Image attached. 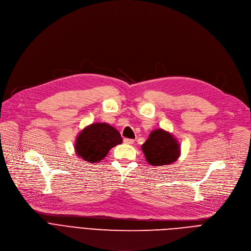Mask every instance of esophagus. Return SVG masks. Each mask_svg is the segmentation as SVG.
Returning <instances> with one entry per match:
<instances>
[{"label": "esophagus", "instance_id": "obj_1", "mask_svg": "<svg viewBox=\"0 0 251 251\" xmlns=\"http://www.w3.org/2000/svg\"><path fill=\"white\" fill-rule=\"evenodd\" d=\"M124 143L126 145H132L134 143V141L131 140V138H124Z\"/></svg>", "mask_w": 251, "mask_h": 251}]
</instances>
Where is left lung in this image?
I'll return each mask as SVG.
<instances>
[{"instance_id":"left-lung-1","label":"left lung","mask_w":251,"mask_h":251,"mask_svg":"<svg viewBox=\"0 0 251 251\" xmlns=\"http://www.w3.org/2000/svg\"><path fill=\"white\" fill-rule=\"evenodd\" d=\"M147 161L152 166L172 164L180 155V146L176 138L169 131L157 128L150 133L142 146Z\"/></svg>"}]
</instances>
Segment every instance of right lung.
<instances>
[{
    "mask_svg": "<svg viewBox=\"0 0 251 251\" xmlns=\"http://www.w3.org/2000/svg\"><path fill=\"white\" fill-rule=\"evenodd\" d=\"M123 143L121 133L105 123H97L83 128L75 143L77 156L96 163L105 157L111 148Z\"/></svg>",
    "mask_w": 251,
    "mask_h": 251,
    "instance_id": "add662e5",
    "label": "right lung"
}]
</instances>
